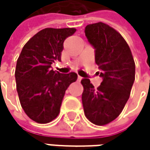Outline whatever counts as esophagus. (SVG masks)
I'll list each match as a JSON object with an SVG mask.
<instances>
[{
    "mask_svg": "<svg viewBox=\"0 0 150 150\" xmlns=\"http://www.w3.org/2000/svg\"><path fill=\"white\" fill-rule=\"evenodd\" d=\"M77 78H78V81H81V80L82 79V77H81V76H80V75H78V77H77Z\"/></svg>",
    "mask_w": 150,
    "mask_h": 150,
    "instance_id": "1",
    "label": "esophagus"
}]
</instances>
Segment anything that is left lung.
<instances>
[{
	"mask_svg": "<svg viewBox=\"0 0 150 150\" xmlns=\"http://www.w3.org/2000/svg\"><path fill=\"white\" fill-rule=\"evenodd\" d=\"M85 35L95 48V60L103 77L95 88L89 79L81 81V96L86 117L96 125L114 121L128 102L135 81V65L131 50L115 29L103 22L89 24Z\"/></svg>",
	"mask_w": 150,
	"mask_h": 150,
	"instance_id": "1",
	"label": "left lung"
}]
</instances>
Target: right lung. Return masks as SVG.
Wrapping results in <instances>:
<instances>
[{
    "instance_id": "add662e5",
    "label": "right lung",
    "mask_w": 150,
    "mask_h": 150,
    "mask_svg": "<svg viewBox=\"0 0 150 150\" xmlns=\"http://www.w3.org/2000/svg\"><path fill=\"white\" fill-rule=\"evenodd\" d=\"M74 28H47L35 34L23 47L16 62V89L27 115L38 123L57 117L65 91L77 75L61 74L51 64L61 61L65 39L75 34Z\"/></svg>"
}]
</instances>
